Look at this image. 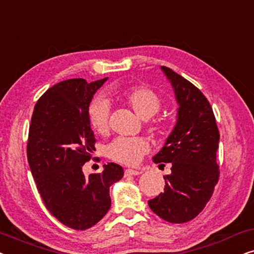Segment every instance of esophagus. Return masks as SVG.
I'll return each instance as SVG.
<instances>
[{"label":"esophagus","instance_id":"esophagus-1","mask_svg":"<svg viewBox=\"0 0 254 254\" xmlns=\"http://www.w3.org/2000/svg\"><path fill=\"white\" fill-rule=\"evenodd\" d=\"M141 171H138V170H133V169H127L126 171H125V177H130V176H138L141 175Z\"/></svg>","mask_w":254,"mask_h":254}]
</instances>
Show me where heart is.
I'll return each instance as SVG.
<instances>
[{
	"label": "heart",
	"mask_w": 254,
	"mask_h": 254,
	"mask_svg": "<svg viewBox=\"0 0 254 254\" xmlns=\"http://www.w3.org/2000/svg\"><path fill=\"white\" fill-rule=\"evenodd\" d=\"M119 97L141 119H150L161 110L162 98L155 90L147 85H133L121 90ZM90 126L96 133L105 134L109 128L110 104L103 97H97L88 109ZM169 123L158 118L151 124V130L158 136L168 133ZM149 143L142 137H118L106 147V156L121 164L135 165L149 151Z\"/></svg>",
	"instance_id": "heart-1"
}]
</instances>
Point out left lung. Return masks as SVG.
Masks as SVG:
<instances>
[{"instance_id":"1","label":"left lung","mask_w":254,"mask_h":254,"mask_svg":"<svg viewBox=\"0 0 254 254\" xmlns=\"http://www.w3.org/2000/svg\"><path fill=\"white\" fill-rule=\"evenodd\" d=\"M179 104L178 119L156 164L171 163V175L164 176V192L148 204L170 223H185L196 217L210 200L220 178L216 151L220 141L216 119L202 92L183 76L163 65Z\"/></svg>"}]
</instances>
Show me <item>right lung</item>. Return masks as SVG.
I'll return each instance as SVG.
<instances>
[{
	"label": "right lung",
	"mask_w": 254,
	"mask_h": 254,
	"mask_svg": "<svg viewBox=\"0 0 254 254\" xmlns=\"http://www.w3.org/2000/svg\"><path fill=\"white\" fill-rule=\"evenodd\" d=\"M107 77L88 83L62 81L47 90L34 106L27 138V161L47 210L65 227L85 230L111 207L110 186L124 177L116 163L85 178L83 165L96 150L88 109Z\"/></svg>",
	"instance_id": "obj_1"
}]
</instances>
